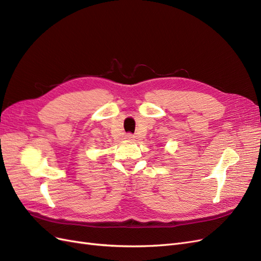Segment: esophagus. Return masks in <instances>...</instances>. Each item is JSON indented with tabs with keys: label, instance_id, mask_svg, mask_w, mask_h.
<instances>
[{
	"label": "esophagus",
	"instance_id": "1",
	"mask_svg": "<svg viewBox=\"0 0 261 261\" xmlns=\"http://www.w3.org/2000/svg\"><path fill=\"white\" fill-rule=\"evenodd\" d=\"M125 139L126 140H133L134 139V135H133V134H126Z\"/></svg>",
	"mask_w": 261,
	"mask_h": 261
}]
</instances>
